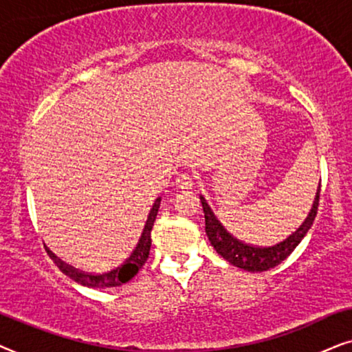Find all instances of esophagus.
<instances>
[{
  "label": "esophagus",
  "mask_w": 352,
  "mask_h": 352,
  "mask_svg": "<svg viewBox=\"0 0 352 352\" xmlns=\"http://www.w3.org/2000/svg\"><path fill=\"white\" fill-rule=\"evenodd\" d=\"M175 185L180 190H191L193 188V179H191V175H188V173H180L175 179Z\"/></svg>",
  "instance_id": "obj_1"
}]
</instances>
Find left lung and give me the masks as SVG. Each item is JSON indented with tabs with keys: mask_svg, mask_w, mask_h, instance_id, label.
Listing matches in <instances>:
<instances>
[{
	"mask_svg": "<svg viewBox=\"0 0 352 352\" xmlns=\"http://www.w3.org/2000/svg\"><path fill=\"white\" fill-rule=\"evenodd\" d=\"M318 193H320V185H318L312 208L309 210L307 217L304 219V222L299 225L292 235L285 238L283 241L269 248L245 245L243 241L233 238L230 233L225 230L223 225L219 222L217 217H215L212 212V209H210V206L208 204V201H206L204 196L201 195L199 199L204 210L206 235H208L214 250L217 251V254L222 256L225 261L230 262L232 265L240 267V269L248 272H265L272 269V267L282 264V262L294 251V248L301 243L302 238L306 236V233L309 232V228L312 227L314 219H316L317 215Z\"/></svg>",
	"mask_w": 352,
	"mask_h": 352,
	"instance_id": "1",
	"label": "left lung"
}]
</instances>
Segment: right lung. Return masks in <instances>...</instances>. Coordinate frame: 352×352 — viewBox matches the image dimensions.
Masks as SVG:
<instances>
[{"label": "right lung", "instance_id": "add662e5", "mask_svg": "<svg viewBox=\"0 0 352 352\" xmlns=\"http://www.w3.org/2000/svg\"><path fill=\"white\" fill-rule=\"evenodd\" d=\"M159 206H161V198L154 201L153 208L148 214L146 222H144L142 236H140V240L137 243V246H135V250L132 251V254L122 262L119 267H116V269H112L109 272H104V274H85V272L74 269L72 265L65 264V262L58 259V257H56L48 248H46V252H48L51 259H53L54 264L58 265V269L63 272L64 275H67L69 278H72L74 282L83 285V287H88V288L120 287V285L127 283L129 280H132L148 259L149 250H151V230H153L154 220H156Z\"/></svg>", "mask_w": 352, "mask_h": 352}]
</instances>
